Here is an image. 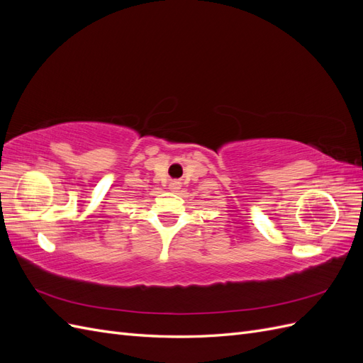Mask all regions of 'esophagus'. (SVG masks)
I'll list each match as a JSON object with an SVG mask.
<instances>
[{
    "label": "esophagus",
    "instance_id": "obj_1",
    "mask_svg": "<svg viewBox=\"0 0 363 363\" xmlns=\"http://www.w3.org/2000/svg\"><path fill=\"white\" fill-rule=\"evenodd\" d=\"M177 186H179V183H177V182H174V183H171V184H169V189H177Z\"/></svg>",
    "mask_w": 363,
    "mask_h": 363
}]
</instances>
